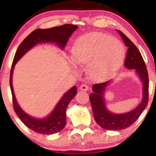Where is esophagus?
<instances>
[{
    "instance_id": "esophagus-1",
    "label": "esophagus",
    "mask_w": 156,
    "mask_h": 156,
    "mask_svg": "<svg viewBox=\"0 0 156 156\" xmlns=\"http://www.w3.org/2000/svg\"><path fill=\"white\" fill-rule=\"evenodd\" d=\"M79 88H80V90H83V91H87V90H88V86L86 84H81Z\"/></svg>"
}]
</instances>
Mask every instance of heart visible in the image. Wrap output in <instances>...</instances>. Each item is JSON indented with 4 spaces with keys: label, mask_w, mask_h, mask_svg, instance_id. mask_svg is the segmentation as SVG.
Here are the masks:
<instances>
[{
    "label": "heart",
    "mask_w": 156,
    "mask_h": 156,
    "mask_svg": "<svg viewBox=\"0 0 156 156\" xmlns=\"http://www.w3.org/2000/svg\"><path fill=\"white\" fill-rule=\"evenodd\" d=\"M125 50L119 41L109 35L94 34L77 39L72 50L77 64L88 65V71L94 79L107 77L125 58Z\"/></svg>",
    "instance_id": "heart-1"
}]
</instances>
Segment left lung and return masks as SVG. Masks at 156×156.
I'll use <instances>...</instances> for the list:
<instances>
[{"instance_id": "8db88e82", "label": "left lung", "mask_w": 156, "mask_h": 156, "mask_svg": "<svg viewBox=\"0 0 156 156\" xmlns=\"http://www.w3.org/2000/svg\"><path fill=\"white\" fill-rule=\"evenodd\" d=\"M117 32L127 47L125 68L134 69L143 83V99L141 103L131 112L125 114H114L106 107L104 97L106 86L111 80L94 84L92 87L93 93L89 96L94 119L100 127L108 130H121L129 127L140 117L148 102V74L143 57L130 39L122 31L117 30Z\"/></svg>"}]
</instances>
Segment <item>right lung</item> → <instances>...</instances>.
<instances>
[{"label": "right lung", "mask_w": 156, "mask_h": 156, "mask_svg": "<svg viewBox=\"0 0 156 156\" xmlns=\"http://www.w3.org/2000/svg\"><path fill=\"white\" fill-rule=\"evenodd\" d=\"M77 29L78 27L76 25L65 24L47 29H35L23 39L16 52L9 80L12 94L13 109L23 123L31 130L37 133L42 135H52L58 133L63 129L66 124L67 106L76 95L77 88L76 86H73L64 94L48 117L44 119H36L25 113L17 103L12 85L13 68L21 57L38 43H56V44L61 49H64L68 42L69 37L71 36Z\"/></svg>", "instance_id": "1"}]
</instances>
